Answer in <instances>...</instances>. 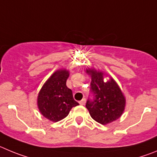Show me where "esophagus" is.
<instances>
[{
	"instance_id": "34e87169",
	"label": "esophagus",
	"mask_w": 157,
	"mask_h": 157,
	"mask_svg": "<svg viewBox=\"0 0 157 157\" xmlns=\"http://www.w3.org/2000/svg\"><path fill=\"white\" fill-rule=\"evenodd\" d=\"M85 102H86V98H83V99L81 100V101H80V105H84V104H85Z\"/></svg>"
}]
</instances>
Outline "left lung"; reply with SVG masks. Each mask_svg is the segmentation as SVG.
I'll return each instance as SVG.
<instances>
[{
	"label": "left lung",
	"mask_w": 157,
	"mask_h": 157,
	"mask_svg": "<svg viewBox=\"0 0 157 157\" xmlns=\"http://www.w3.org/2000/svg\"><path fill=\"white\" fill-rule=\"evenodd\" d=\"M91 76V90L94 99L87 100L86 108L92 119L99 124H108L119 119L126 105V98L113 77L105 82L103 72L94 68L86 69Z\"/></svg>",
	"instance_id": "1"
}]
</instances>
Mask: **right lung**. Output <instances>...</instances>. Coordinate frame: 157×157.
<instances>
[{"mask_svg":"<svg viewBox=\"0 0 157 157\" xmlns=\"http://www.w3.org/2000/svg\"><path fill=\"white\" fill-rule=\"evenodd\" d=\"M69 75L70 72L66 69L56 70L45 81L38 93V109L52 122L64 119L73 107L79 105L73 99L72 90L66 86Z\"/></svg>","mask_w":157,"mask_h":157,"instance_id":"add662e5","label":"right lung"}]
</instances>
